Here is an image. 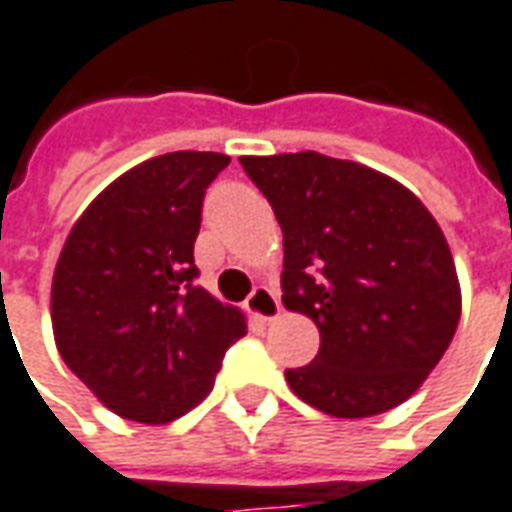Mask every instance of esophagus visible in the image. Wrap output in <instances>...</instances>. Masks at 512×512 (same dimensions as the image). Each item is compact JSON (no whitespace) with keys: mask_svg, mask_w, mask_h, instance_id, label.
Here are the masks:
<instances>
[{"mask_svg":"<svg viewBox=\"0 0 512 512\" xmlns=\"http://www.w3.org/2000/svg\"><path fill=\"white\" fill-rule=\"evenodd\" d=\"M246 310L260 318V321H274L282 310L277 291H271L268 285H257L255 291L249 293V299H246Z\"/></svg>","mask_w":512,"mask_h":512,"instance_id":"esophagus-1","label":"esophagus"}]
</instances>
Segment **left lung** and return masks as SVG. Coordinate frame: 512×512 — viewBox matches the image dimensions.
<instances>
[{
    "label": "left lung",
    "mask_w": 512,
    "mask_h": 512,
    "mask_svg": "<svg viewBox=\"0 0 512 512\" xmlns=\"http://www.w3.org/2000/svg\"><path fill=\"white\" fill-rule=\"evenodd\" d=\"M282 227V305L313 318V363L291 391L321 413L366 418L421 388L455 338L460 282L438 221L380 171L318 155L241 157Z\"/></svg>",
    "instance_id": "8db88e82"
}]
</instances>
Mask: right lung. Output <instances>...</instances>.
Here are the masks:
<instances>
[{"instance_id":"1","label":"right lung","mask_w":512,"mask_h":512,"mask_svg":"<svg viewBox=\"0 0 512 512\" xmlns=\"http://www.w3.org/2000/svg\"><path fill=\"white\" fill-rule=\"evenodd\" d=\"M230 157L169 152L113 180L71 227L52 277L60 357L116 416L169 424L205 399L246 332L196 285L202 199Z\"/></svg>"}]
</instances>
